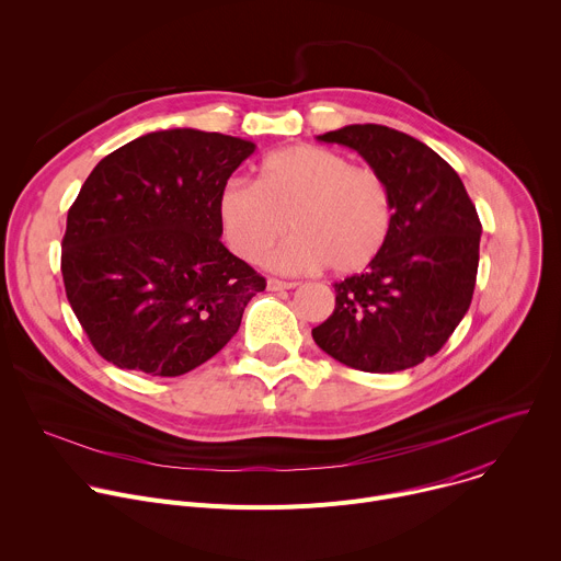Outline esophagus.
<instances>
[{
	"instance_id": "esophagus-1",
	"label": "esophagus",
	"mask_w": 561,
	"mask_h": 561,
	"mask_svg": "<svg viewBox=\"0 0 561 561\" xmlns=\"http://www.w3.org/2000/svg\"><path fill=\"white\" fill-rule=\"evenodd\" d=\"M295 286H297V282H282V279H275V277L268 279V290H290Z\"/></svg>"
}]
</instances>
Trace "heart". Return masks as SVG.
<instances>
[{"label": "heart", "mask_w": 561, "mask_h": 561, "mask_svg": "<svg viewBox=\"0 0 561 561\" xmlns=\"http://www.w3.org/2000/svg\"><path fill=\"white\" fill-rule=\"evenodd\" d=\"M219 221L228 247L260 260L290 228L297 232L268 264L282 273L324 266L333 273L366 268L392 228V193L381 173L312 144L271 152L260 180H230L219 195Z\"/></svg>", "instance_id": "heart-1"}]
</instances>
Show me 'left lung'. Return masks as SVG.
<instances>
[{"mask_svg":"<svg viewBox=\"0 0 561 561\" xmlns=\"http://www.w3.org/2000/svg\"><path fill=\"white\" fill-rule=\"evenodd\" d=\"M317 139L357 150L392 193V228L359 275L335 282V310L314 344L366 373H394L433 357L463 319L479 264V224L459 175L420 139L353 124Z\"/></svg>","mask_w":561,"mask_h":561,"instance_id":"obj_1","label":"left lung"}]
</instances>
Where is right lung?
I'll list each match as a JSON object with an SVG mask.
<instances>
[{
	"label": "right lung",
	"mask_w": 561,
	"mask_h": 561,
	"mask_svg": "<svg viewBox=\"0 0 561 561\" xmlns=\"http://www.w3.org/2000/svg\"><path fill=\"white\" fill-rule=\"evenodd\" d=\"M255 144L195 128L106 154L61 239L66 297L117 368L178 377L217 355L266 279L221 244L219 195Z\"/></svg>",
	"instance_id": "1"
}]
</instances>
